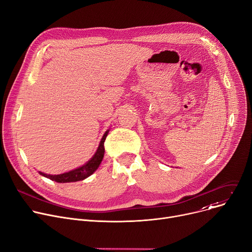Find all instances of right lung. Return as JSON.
I'll return each instance as SVG.
<instances>
[{"mask_svg": "<svg viewBox=\"0 0 252 252\" xmlns=\"http://www.w3.org/2000/svg\"><path fill=\"white\" fill-rule=\"evenodd\" d=\"M109 129H107L105 131V133L103 135L101 141H100V144L98 146V149L96 151V153L94 154V156L85 164L77 169H74L72 171L65 172L63 174H58V175H50V174H45L43 172L39 171V174L49 178L50 180L56 181V182H60V183H65V182H75V181H80L85 179L87 177H89L91 174H93L96 169L99 167L100 163H101L103 156H104V142L105 139L108 135Z\"/></svg>", "mask_w": 252, "mask_h": 252, "instance_id": "add662e5", "label": "right lung"}]
</instances>
